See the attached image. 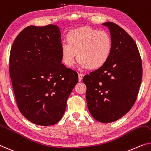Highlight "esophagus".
Wrapping results in <instances>:
<instances>
[{"label":"esophagus","mask_w":151,"mask_h":151,"mask_svg":"<svg viewBox=\"0 0 151 151\" xmlns=\"http://www.w3.org/2000/svg\"><path fill=\"white\" fill-rule=\"evenodd\" d=\"M78 81H82L83 80V74H81V73H78Z\"/></svg>","instance_id":"obj_1"}]
</instances>
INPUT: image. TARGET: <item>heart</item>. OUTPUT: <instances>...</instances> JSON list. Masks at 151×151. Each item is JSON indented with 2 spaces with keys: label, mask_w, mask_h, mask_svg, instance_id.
Listing matches in <instances>:
<instances>
[{
  "label": "heart",
  "mask_w": 151,
  "mask_h": 151,
  "mask_svg": "<svg viewBox=\"0 0 151 151\" xmlns=\"http://www.w3.org/2000/svg\"><path fill=\"white\" fill-rule=\"evenodd\" d=\"M67 42L62 43V61L68 67L75 64L76 55L81 68L98 70L104 66L112 50L111 35L106 31H98L89 27H82L69 32Z\"/></svg>",
  "instance_id": "1"
}]
</instances>
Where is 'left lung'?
I'll return each mask as SVG.
<instances>
[{
	"label": "left lung",
	"mask_w": 151,
	"mask_h": 151,
	"mask_svg": "<svg viewBox=\"0 0 151 151\" xmlns=\"http://www.w3.org/2000/svg\"><path fill=\"white\" fill-rule=\"evenodd\" d=\"M109 28L112 50L108 62L83 78L86 85L89 111L99 122L118 120L136 102L142 76L138 47L128 34L113 22L102 24Z\"/></svg>",
	"instance_id": "left-lung-1"
}]
</instances>
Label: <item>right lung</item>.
Instances as JSON below:
<instances>
[{
    "label": "right lung",
    "mask_w": 151,
    "mask_h": 151,
    "mask_svg": "<svg viewBox=\"0 0 151 151\" xmlns=\"http://www.w3.org/2000/svg\"><path fill=\"white\" fill-rule=\"evenodd\" d=\"M61 33L56 25L30 26L13 42L9 74L21 113L35 124H55L64 115L78 75L62 64Z\"/></svg>",
    "instance_id": "obj_1"
}]
</instances>
